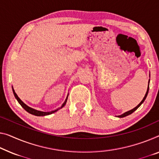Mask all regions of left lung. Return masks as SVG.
Returning a JSON list of instances; mask_svg holds the SVG:
<instances>
[{"label": "left lung", "mask_w": 159, "mask_h": 159, "mask_svg": "<svg viewBox=\"0 0 159 159\" xmlns=\"http://www.w3.org/2000/svg\"><path fill=\"white\" fill-rule=\"evenodd\" d=\"M149 81H150V80H149ZM149 81H148V88H147V91H146V94H145V96H144V97H143V99H142V101H141L140 103H139L137 106H136L135 108H134V109H131V110H130V111H126V112H125V113H124V114H122L121 115H119V116H118V117H119V118H122V117H124V116H128V115H129V114H132L133 112L134 111H136V109H137L139 107L141 106V104H142V103L143 102L145 101V99H146V97H147V95H148V89H149Z\"/></svg>", "instance_id": "1"}]
</instances>
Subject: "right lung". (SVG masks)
<instances>
[{"mask_svg": "<svg viewBox=\"0 0 159 159\" xmlns=\"http://www.w3.org/2000/svg\"><path fill=\"white\" fill-rule=\"evenodd\" d=\"M12 89H13V94H14L15 97H16V99H17V101L18 102V103L21 105V107H23V108L24 109H25V111H28V113H30V114H33V115H35V116H38L49 115V114H51L54 113V112L57 111V110H59L60 109L62 108V107H64L65 105L66 102H67V97H68V96H67V98H66V99H65V102H64V103L62 104V106H61V107H60V108H58V109H55V110H54V111H48V112H46V111H41L36 110V109H33V108H31V107H28V105H26L25 103H24V102H23V101H22V100H21L20 98H19L18 95H17V94L16 93V92H15V90L13 89V87H12Z\"/></svg>", "mask_w": 159, "mask_h": 159, "instance_id": "right-lung-1", "label": "right lung"}]
</instances>
